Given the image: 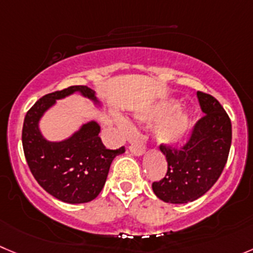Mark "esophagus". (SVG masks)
Masks as SVG:
<instances>
[{"instance_id":"obj_1","label":"esophagus","mask_w":253,"mask_h":253,"mask_svg":"<svg viewBox=\"0 0 253 253\" xmlns=\"http://www.w3.org/2000/svg\"><path fill=\"white\" fill-rule=\"evenodd\" d=\"M129 150H130V153H133L134 155H136V156H140L145 153V149H144L143 146L134 145V144H131V145L129 146Z\"/></svg>"}]
</instances>
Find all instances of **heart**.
I'll use <instances>...</instances> for the list:
<instances>
[{
    "instance_id": "b5f03b06",
    "label": "heart",
    "mask_w": 253,
    "mask_h": 253,
    "mask_svg": "<svg viewBox=\"0 0 253 253\" xmlns=\"http://www.w3.org/2000/svg\"><path fill=\"white\" fill-rule=\"evenodd\" d=\"M176 108V103H164V104L156 107L155 109L143 113L138 118L144 122H156V120H160L169 115ZM190 124H191V120L186 113H175L159 123V125L155 128V136L160 143L167 144V145H175L186 136L190 129Z\"/></svg>"
}]
</instances>
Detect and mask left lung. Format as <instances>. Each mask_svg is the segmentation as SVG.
<instances>
[{
    "instance_id": "obj_1",
    "label": "left lung",
    "mask_w": 253,
    "mask_h": 253,
    "mask_svg": "<svg viewBox=\"0 0 253 253\" xmlns=\"http://www.w3.org/2000/svg\"><path fill=\"white\" fill-rule=\"evenodd\" d=\"M197 99L205 115L194 125L189 140L180 148L160 145L168 171L153 182V191L165 203L186 204L201 197L217 181L227 161L232 140L230 118L212 95L197 92Z\"/></svg>"
}]
</instances>
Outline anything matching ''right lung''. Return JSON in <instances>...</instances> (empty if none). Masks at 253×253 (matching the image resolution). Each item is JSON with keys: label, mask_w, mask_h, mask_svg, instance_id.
<instances>
[{"label": "right lung", "mask_w": 253, "mask_h": 253, "mask_svg": "<svg viewBox=\"0 0 253 253\" xmlns=\"http://www.w3.org/2000/svg\"><path fill=\"white\" fill-rule=\"evenodd\" d=\"M76 92L98 104L93 89L86 85L68 86L38 99L26 114L22 129L23 151L32 175L48 194L68 204L94 200L104 186L113 159L125 151L124 146L117 150L105 148L97 122L83 124L63 141L53 143L43 138L38 123L45 110L57 99Z\"/></svg>", "instance_id": "1"}]
</instances>
